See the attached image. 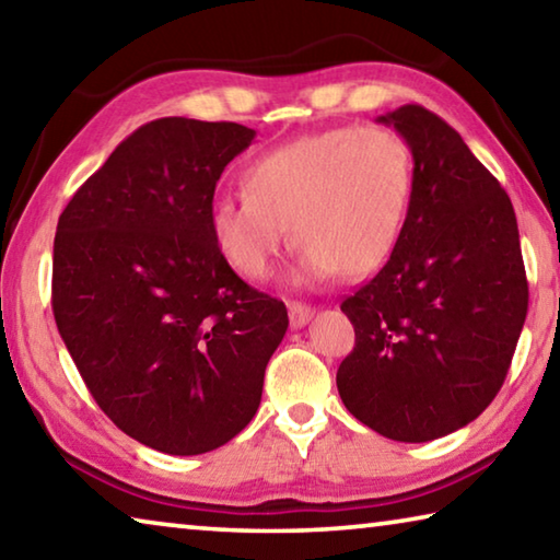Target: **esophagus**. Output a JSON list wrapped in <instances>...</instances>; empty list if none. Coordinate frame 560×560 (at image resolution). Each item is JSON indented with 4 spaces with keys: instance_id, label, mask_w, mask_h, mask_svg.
Returning <instances> with one entry per match:
<instances>
[{
    "instance_id": "34e87169",
    "label": "esophagus",
    "mask_w": 560,
    "mask_h": 560,
    "mask_svg": "<svg viewBox=\"0 0 560 560\" xmlns=\"http://www.w3.org/2000/svg\"><path fill=\"white\" fill-rule=\"evenodd\" d=\"M314 318V308L306 306V303H299V301H291L289 303V320H291V328H303L308 324V320Z\"/></svg>"
}]
</instances>
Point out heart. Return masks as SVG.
<instances>
[{
  "label": "heart",
  "instance_id": "obj_1",
  "mask_svg": "<svg viewBox=\"0 0 560 560\" xmlns=\"http://www.w3.org/2000/svg\"><path fill=\"white\" fill-rule=\"evenodd\" d=\"M410 145L383 126L311 132L244 170V197L210 210L220 257L244 279L271 277L287 244L301 246L296 283L358 281L381 271L400 242L412 200Z\"/></svg>",
  "mask_w": 560,
  "mask_h": 560
}]
</instances>
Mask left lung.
Wrapping results in <instances>:
<instances>
[{
    "mask_svg": "<svg viewBox=\"0 0 560 560\" xmlns=\"http://www.w3.org/2000/svg\"><path fill=\"white\" fill-rule=\"evenodd\" d=\"M410 145L405 230L377 277L340 303L355 348L336 385L348 412L397 442H430L487 410L528 308L516 214L462 136L422 106L377 118Z\"/></svg>",
    "mask_w": 560,
    "mask_h": 560,
    "instance_id": "left-lung-1",
    "label": "left lung"
}]
</instances>
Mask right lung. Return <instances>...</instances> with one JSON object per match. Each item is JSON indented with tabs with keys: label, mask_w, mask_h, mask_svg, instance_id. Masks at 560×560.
Masks as SVG:
<instances>
[{
	"label": "right lung",
	"mask_w": 560,
	"mask_h": 560,
	"mask_svg": "<svg viewBox=\"0 0 560 560\" xmlns=\"http://www.w3.org/2000/svg\"><path fill=\"white\" fill-rule=\"evenodd\" d=\"M254 138L240 122H145L56 226L63 343L101 410L158 452L189 457L236 438L289 328L287 306L236 277L210 232L217 179Z\"/></svg>",
	"instance_id": "1"
}]
</instances>
